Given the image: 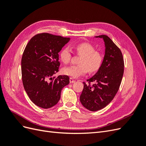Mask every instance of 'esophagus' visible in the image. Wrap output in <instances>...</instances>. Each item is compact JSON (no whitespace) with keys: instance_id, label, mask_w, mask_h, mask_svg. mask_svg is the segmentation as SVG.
I'll return each mask as SVG.
<instances>
[{"instance_id":"34e87169","label":"esophagus","mask_w":146,"mask_h":146,"mask_svg":"<svg viewBox=\"0 0 146 146\" xmlns=\"http://www.w3.org/2000/svg\"><path fill=\"white\" fill-rule=\"evenodd\" d=\"M69 82H70V83H74L75 82H76V80H74V79L72 78V77H70V78H69Z\"/></svg>"}]
</instances>
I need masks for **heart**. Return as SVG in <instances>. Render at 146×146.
Listing matches in <instances>:
<instances>
[{"mask_svg": "<svg viewBox=\"0 0 146 146\" xmlns=\"http://www.w3.org/2000/svg\"><path fill=\"white\" fill-rule=\"evenodd\" d=\"M77 54L82 56L78 65H72L63 69V73L70 77L77 78L85 74L88 71L94 73L100 68L104 57L100 51L95 50V47L88 42H82L75 47ZM71 50L68 47L61 50L60 57L64 64H68L71 59Z\"/></svg>", "mask_w": 146, "mask_h": 146, "instance_id": "heart-1", "label": "heart"}]
</instances>
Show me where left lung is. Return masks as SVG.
<instances>
[{
	"label": "left lung",
	"mask_w": 146,
	"mask_h": 146,
	"mask_svg": "<svg viewBox=\"0 0 146 146\" xmlns=\"http://www.w3.org/2000/svg\"><path fill=\"white\" fill-rule=\"evenodd\" d=\"M103 38L105 53L100 68L93 77L84 84L80 100L84 107L91 111L105 107L114 99L120 87L124 70V61L121 50L108 36L99 35ZM94 83L92 86L90 83Z\"/></svg>",
	"instance_id": "8db88e82"
}]
</instances>
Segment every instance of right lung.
Returning <instances> with one entry per match:
<instances>
[{"mask_svg": "<svg viewBox=\"0 0 146 146\" xmlns=\"http://www.w3.org/2000/svg\"><path fill=\"white\" fill-rule=\"evenodd\" d=\"M70 40L47 33L31 38L21 60L22 79L30 99L38 107L49 108L60 99L64 86L69 83L68 76H52L58 72V53Z\"/></svg>", "mask_w": 146, "mask_h": 146, "instance_id": "1", "label": "right lung"}]
</instances>
